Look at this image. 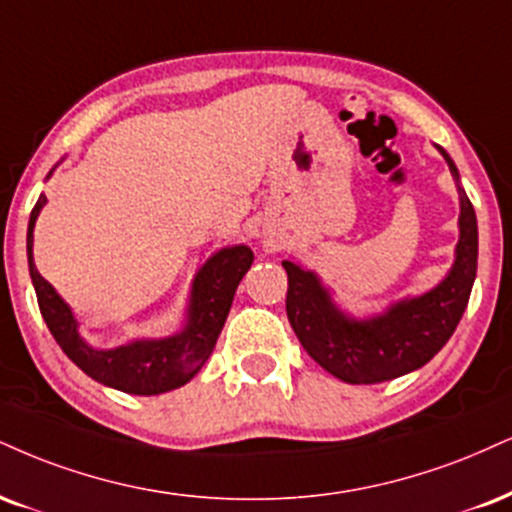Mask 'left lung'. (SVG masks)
Returning <instances> with one entry per match:
<instances>
[{"mask_svg":"<svg viewBox=\"0 0 512 512\" xmlns=\"http://www.w3.org/2000/svg\"><path fill=\"white\" fill-rule=\"evenodd\" d=\"M446 159L460 195V238L448 274L432 291L391 303L377 315L353 317L336 305L317 272L283 260L288 274L286 312L307 355L346 384H381L427 365L453 336L477 276V217L460 186L453 159Z\"/></svg>","mask_w":512,"mask_h":512,"instance_id":"1","label":"left lung"}]
</instances>
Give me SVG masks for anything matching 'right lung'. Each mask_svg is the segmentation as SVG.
<instances>
[{
	"mask_svg": "<svg viewBox=\"0 0 512 512\" xmlns=\"http://www.w3.org/2000/svg\"><path fill=\"white\" fill-rule=\"evenodd\" d=\"M54 174L49 171L47 178ZM47 197L40 195L28 221V269L47 329L73 365L109 389L133 396H157L188 384L200 372L229 317L240 279L248 274L252 250L229 245L214 252L195 274L181 331L162 338H135L116 348H95L80 336L78 319L33 260V229Z\"/></svg>",
	"mask_w": 512,
	"mask_h": 512,
	"instance_id": "obj_1",
	"label": "right lung"
}]
</instances>
